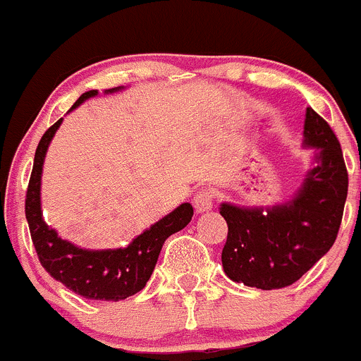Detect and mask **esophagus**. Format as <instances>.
Returning <instances> with one entry per match:
<instances>
[{
    "mask_svg": "<svg viewBox=\"0 0 361 361\" xmlns=\"http://www.w3.org/2000/svg\"><path fill=\"white\" fill-rule=\"evenodd\" d=\"M212 203H214V195L212 191H209V189H202V191H198L195 196H192V205H195V210L198 214L207 212V210L212 209Z\"/></svg>",
    "mask_w": 361,
    "mask_h": 361,
    "instance_id": "obj_1",
    "label": "esophagus"
}]
</instances>
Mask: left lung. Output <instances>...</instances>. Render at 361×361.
I'll return each instance as SVG.
<instances>
[{
    "instance_id": "8db88e82",
    "label": "left lung",
    "mask_w": 361,
    "mask_h": 361,
    "mask_svg": "<svg viewBox=\"0 0 361 361\" xmlns=\"http://www.w3.org/2000/svg\"><path fill=\"white\" fill-rule=\"evenodd\" d=\"M303 137L317 149L316 166L291 202L272 209L223 203L228 224L223 269L235 283L259 290L291 286L326 255L337 238L348 198V169L330 124L307 109Z\"/></svg>"
}]
</instances>
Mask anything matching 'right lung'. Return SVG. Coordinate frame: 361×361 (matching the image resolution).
I'll return each mask as SVG.
<instances>
[{
	"label": "right lung",
	"instance_id": "obj_1",
	"mask_svg": "<svg viewBox=\"0 0 361 361\" xmlns=\"http://www.w3.org/2000/svg\"><path fill=\"white\" fill-rule=\"evenodd\" d=\"M114 87L110 92L116 91ZM98 91H87L75 102V106L84 99L94 96ZM52 124L42 137L35 152L33 172L26 192V219L30 224L31 240L42 267L59 281L61 284L91 300H124L144 290L151 279L158 256L166 238L188 226L192 217L191 203H182L173 212L163 217L149 230L138 235L128 247L106 249V251H87L58 237L52 228L45 224L40 209V180L45 152L59 124Z\"/></svg>",
	"mask_w": 361,
	"mask_h": 361
}]
</instances>
